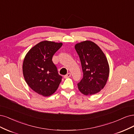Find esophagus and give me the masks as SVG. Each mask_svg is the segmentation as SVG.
<instances>
[{"instance_id": "34e87169", "label": "esophagus", "mask_w": 134, "mask_h": 134, "mask_svg": "<svg viewBox=\"0 0 134 134\" xmlns=\"http://www.w3.org/2000/svg\"><path fill=\"white\" fill-rule=\"evenodd\" d=\"M71 76V74L70 73H67V75H66L65 76H64V77L65 79H67V78H69V77H70Z\"/></svg>"}]
</instances>
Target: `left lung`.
Returning a JSON list of instances; mask_svg holds the SVG:
<instances>
[{
  "mask_svg": "<svg viewBox=\"0 0 134 134\" xmlns=\"http://www.w3.org/2000/svg\"><path fill=\"white\" fill-rule=\"evenodd\" d=\"M83 73L77 83L80 91L92 95L103 89L109 75V66L105 54L96 44L86 41L75 45Z\"/></svg>",
  "mask_w": 134,
  "mask_h": 134,
  "instance_id": "8db88e82",
  "label": "left lung"
}]
</instances>
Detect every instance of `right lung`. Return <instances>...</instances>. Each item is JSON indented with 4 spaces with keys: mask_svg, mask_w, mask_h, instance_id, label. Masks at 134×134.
Returning a JSON list of instances; mask_svg holds the SVG:
<instances>
[{
    "mask_svg": "<svg viewBox=\"0 0 134 134\" xmlns=\"http://www.w3.org/2000/svg\"><path fill=\"white\" fill-rule=\"evenodd\" d=\"M62 43L43 41L29 50L24 58L23 73L28 85L34 91L49 96L57 90L62 77L52 61Z\"/></svg>",
    "mask_w": 134,
    "mask_h": 134,
    "instance_id": "1",
    "label": "right lung"
}]
</instances>
